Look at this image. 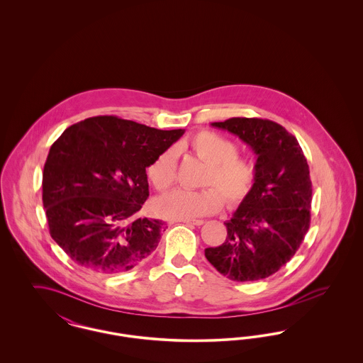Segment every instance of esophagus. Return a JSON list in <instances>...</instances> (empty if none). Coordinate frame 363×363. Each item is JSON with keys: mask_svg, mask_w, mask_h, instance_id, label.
<instances>
[{"mask_svg": "<svg viewBox=\"0 0 363 363\" xmlns=\"http://www.w3.org/2000/svg\"><path fill=\"white\" fill-rule=\"evenodd\" d=\"M182 223L185 225H203L206 222L201 220V219H185V220H181Z\"/></svg>", "mask_w": 363, "mask_h": 363, "instance_id": "34e87169", "label": "esophagus"}]
</instances>
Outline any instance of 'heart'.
Segmentation results:
<instances>
[{
	"instance_id": "heart-1",
	"label": "heart",
	"mask_w": 363,
	"mask_h": 363,
	"mask_svg": "<svg viewBox=\"0 0 363 363\" xmlns=\"http://www.w3.org/2000/svg\"><path fill=\"white\" fill-rule=\"evenodd\" d=\"M189 147L194 155L207 163L200 181L206 189L174 190L157 199L154 209L159 216L173 220L194 219L219 211L223 204L222 195L231 207L240 206L249 197L256 186L259 170L253 159L238 156L234 141L211 130H201L190 140ZM147 174L156 190L170 189L177 181V151L169 148L156 156Z\"/></svg>"
}]
</instances>
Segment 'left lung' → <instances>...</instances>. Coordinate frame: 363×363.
<instances>
[{
  "instance_id": "left-lung-1",
  "label": "left lung",
  "mask_w": 363,
  "mask_h": 363,
  "mask_svg": "<svg viewBox=\"0 0 363 363\" xmlns=\"http://www.w3.org/2000/svg\"><path fill=\"white\" fill-rule=\"evenodd\" d=\"M238 136L256 154L257 182L233 218L225 241L206 257L223 277L255 281L289 262L311 225L309 166L298 140L281 125L261 118L212 122Z\"/></svg>"
}]
</instances>
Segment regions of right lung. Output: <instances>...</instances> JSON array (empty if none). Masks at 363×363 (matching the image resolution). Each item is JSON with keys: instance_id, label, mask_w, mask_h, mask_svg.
I'll return each instance as SVG.
<instances>
[{"instance_id": "1", "label": "right lung", "mask_w": 363, "mask_h": 363, "mask_svg": "<svg viewBox=\"0 0 363 363\" xmlns=\"http://www.w3.org/2000/svg\"><path fill=\"white\" fill-rule=\"evenodd\" d=\"M184 133L113 116L64 130L45 163L42 200L50 235L70 259L111 275L154 253L166 223L138 216L150 196L145 169Z\"/></svg>"}]
</instances>
